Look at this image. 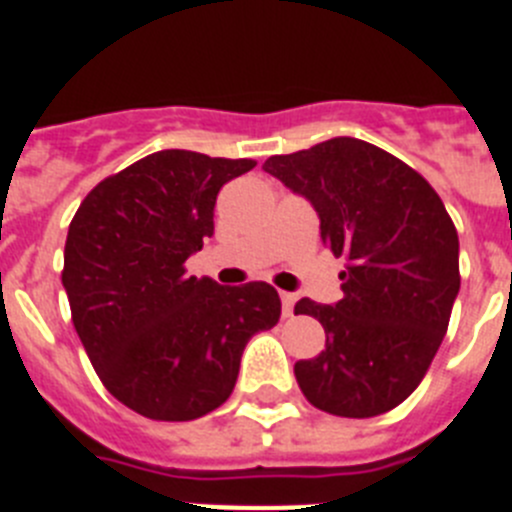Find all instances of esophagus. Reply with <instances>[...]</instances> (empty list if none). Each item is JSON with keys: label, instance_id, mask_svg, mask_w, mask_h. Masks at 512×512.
I'll use <instances>...</instances> for the list:
<instances>
[{"label": "esophagus", "instance_id": "1", "mask_svg": "<svg viewBox=\"0 0 512 512\" xmlns=\"http://www.w3.org/2000/svg\"><path fill=\"white\" fill-rule=\"evenodd\" d=\"M279 297H282V315H284V318H292L297 297L292 295V292H279Z\"/></svg>", "mask_w": 512, "mask_h": 512}]
</instances>
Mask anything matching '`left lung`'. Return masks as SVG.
Wrapping results in <instances>:
<instances>
[{
	"instance_id": "obj_1",
	"label": "left lung",
	"mask_w": 512,
	"mask_h": 512,
	"mask_svg": "<svg viewBox=\"0 0 512 512\" xmlns=\"http://www.w3.org/2000/svg\"><path fill=\"white\" fill-rule=\"evenodd\" d=\"M264 171L305 194L320 235L346 259L343 300L302 297L325 348L295 364L310 405L341 418H374L423 382L459 295V235L436 189L392 153L359 138L269 156Z\"/></svg>"
}]
</instances>
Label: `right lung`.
I'll use <instances>...</instances> for the list:
<instances>
[{
    "mask_svg": "<svg viewBox=\"0 0 512 512\" xmlns=\"http://www.w3.org/2000/svg\"><path fill=\"white\" fill-rule=\"evenodd\" d=\"M253 158L158 151L107 176L76 210L61 282L94 372L143 418L182 423L230 397L248 338L277 325V289L189 277L215 200Z\"/></svg>",
    "mask_w": 512,
    "mask_h": 512,
    "instance_id": "add662e5",
    "label": "right lung"
}]
</instances>
